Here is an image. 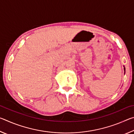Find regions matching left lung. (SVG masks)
<instances>
[{"instance_id": "8db88e82", "label": "left lung", "mask_w": 134, "mask_h": 134, "mask_svg": "<svg viewBox=\"0 0 134 134\" xmlns=\"http://www.w3.org/2000/svg\"><path fill=\"white\" fill-rule=\"evenodd\" d=\"M124 69H125V67H124Z\"/></svg>"}]
</instances>
